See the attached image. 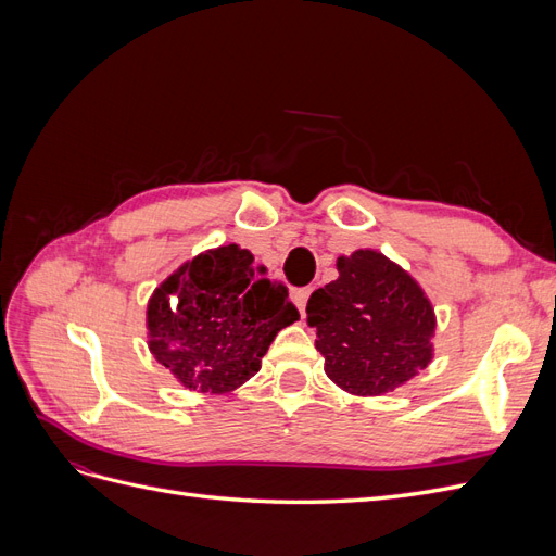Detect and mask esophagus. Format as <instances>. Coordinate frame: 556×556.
I'll return each instance as SVG.
<instances>
[{
    "mask_svg": "<svg viewBox=\"0 0 556 556\" xmlns=\"http://www.w3.org/2000/svg\"><path fill=\"white\" fill-rule=\"evenodd\" d=\"M313 288H301V290H294V304L299 308V313L304 315L306 313V304H308V296H311Z\"/></svg>",
    "mask_w": 556,
    "mask_h": 556,
    "instance_id": "obj_1",
    "label": "esophagus"
}]
</instances>
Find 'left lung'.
<instances>
[{"instance_id":"obj_1","label":"left lung","mask_w":556,"mask_h":556,"mask_svg":"<svg viewBox=\"0 0 556 556\" xmlns=\"http://www.w3.org/2000/svg\"><path fill=\"white\" fill-rule=\"evenodd\" d=\"M339 278L308 299L325 374L341 390L380 396L427 368L435 315L422 288L376 250L336 260Z\"/></svg>"}]
</instances>
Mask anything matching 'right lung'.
Here are the masks:
<instances>
[{
	"mask_svg": "<svg viewBox=\"0 0 556 556\" xmlns=\"http://www.w3.org/2000/svg\"><path fill=\"white\" fill-rule=\"evenodd\" d=\"M237 243L185 262L148 301V348L188 390L227 394L262 368L276 333L299 319L282 282Z\"/></svg>",
	"mask_w": 556,
	"mask_h": 556,
	"instance_id": "right-lung-1",
	"label": "right lung"
}]
</instances>
